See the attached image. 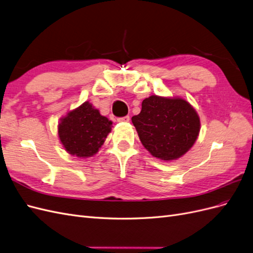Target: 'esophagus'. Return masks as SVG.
Returning <instances> with one entry per match:
<instances>
[{
	"label": "esophagus",
	"instance_id": "34e87169",
	"mask_svg": "<svg viewBox=\"0 0 253 253\" xmlns=\"http://www.w3.org/2000/svg\"><path fill=\"white\" fill-rule=\"evenodd\" d=\"M118 122H128L129 121V117L128 116H125V117H121L117 119Z\"/></svg>",
	"mask_w": 253,
	"mask_h": 253
}]
</instances>
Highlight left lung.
Returning a JSON list of instances; mask_svg holds the SVG:
<instances>
[{"label":"left lung","instance_id":"1","mask_svg":"<svg viewBox=\"0 0 253 253\" xmlns=\"http://www.w3.org/2000/svg\"><path fill=\"white\" fill-rule=\"evenodd\" d=\"M143 147L153 157L171 162L193 147L201 131L195 109L181 97L152 95L145 98L141 112L132 117Z\"/></svg>","mask_w":253,"mask_h":253}]
</instances>
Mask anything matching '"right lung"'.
Listing matches in <instances>:
<instances>
[{
    "label": "right lung",
    "mask_w": 253,
    "mask_h": 253,
    "mask_svg": "<svg viewBox=\"0 0 253 253\" xmlns=\"http://www.w3.org/2000/svg\"><path fill=\"white\" fill-rule=\"evenodd\" d=\"M113 122L90 102H83L60 118L58 137L68 154L88 158L99 152L112 131Z\"/></svg>",
    "instance_id": "obj_1"
}]
</instances>
